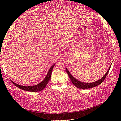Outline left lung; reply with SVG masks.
<instances>
[{
	"label": "left lung",
	"mask_w": 121,
	"mask_h": 121,
	"mask_svg": "<svg viewBox=\"0 0 121 121\" xmlns=\"http://www.w3.org/2000/svg\"><path fill=\"white\" fill-rule=\"evenodd\" d=\"M110 68H111V67H109L108 72L106 73V74L104 76V77L102 78H101L99 80H98V81H96L95 82H94L93 83H83V82L78 81V80L75 79L74 77H73L71 75V74H70V73H69V72L68 71V69H67V68H65V69H66V72L69 77V79H70V80H71V81H72L73 84H74V85L77 88H80V89H89V88H93V87L98 86V85H99L100 84H101L102 82L104 81V80L105 79L106 77L107 76V75L108 74V73L109 71Z\"/></svg>",
	"instance_id": "obj_1"
}]
</instances>
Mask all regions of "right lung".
Here are the masks:
<instances>
[{
	"label": "right lung",
	"mask_w": 121,
	"mask_h": 121,
	"mask_svg": "<svg viewBox=\"0 0 121 121\" xmlns=\"http://www.w3.org/2000/svg\"><path fill=\"white\" fill-rule=\"evenodd\" d=\"M56 65V64L53 65L51 68H50L49 70L48 71V73L46 76V77L44 78L43 81L39 83L38 84H37V85H34V86H22V85H19L18 84H17L14 82H13L12 80L11 81L14 84V85L17 86V87L19 88L20 89H23L25 91H30V92H38V91H40L43 89L44 88L46 87V85L48 84V82L49 81L50 79H51V77H52V69L54 67V66Z\"/></svg>",
	"instance_id": "add662e5"
}]
</instances>
